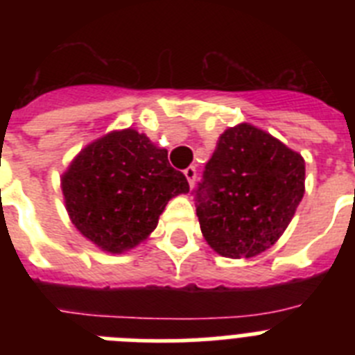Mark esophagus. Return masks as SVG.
I'll return each mask as SVG.
<instances>
[{"instance_id": "1", "label": "esophagus", "mask_w": 355, "mask_h": 355, "mask_svg": "<svg viewBox=\"0 0 355 355\" xmlns=\"http://www.w3.org/2000/svg\"><path fill=\"white\" fill-rule=\"evenodd\" d=\"M184 175H187V180H188V184L193 188V184H196V178H197V171L196 167H188L184 168Z\"/></svg>"}]
</instances>
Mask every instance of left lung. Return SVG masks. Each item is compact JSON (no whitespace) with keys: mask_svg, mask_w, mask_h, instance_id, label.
Listing matches in <instances>:
<instances>
[{"mask_svg":"<svg viewBox=\"0 0 355 355\" xmlns=\"http://www.w3.org/2000/svg\"><path fill=\"white\" fill-rule=\"evenodd\" d=\"M304 181L299 153L247 122L229 128L193 192L202 236L224 258L265 252L293 218Z\"/></svg>","mask_w":355,"mask_h":355,"instance_id":"1","label":"left lung"}]
</instances>
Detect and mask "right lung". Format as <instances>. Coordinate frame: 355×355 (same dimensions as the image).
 Masks as SVG:
<instances>
[{"label":"right lung","mask_w":355,"mask_h":355,"mask_svg":"<svg viewBox=\"0 0 355 355\" xmlns=\"http://www.w3.org/2000/svg\"><path fill=\"white\" fill-rule=\"evenodd\" d=\"M188 190L184 174L171 167L167 149L131 128L89 144L62 175L74 227L112 254L146 240L168 200Z\"/></svg>","instance_id":"right-lung-1"}]
</instances>
